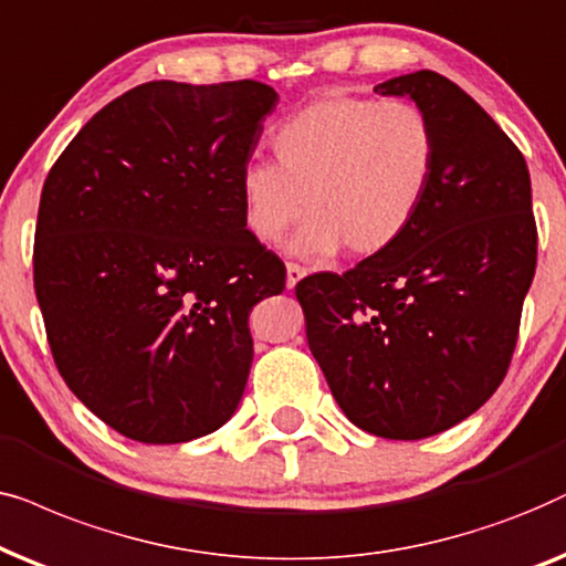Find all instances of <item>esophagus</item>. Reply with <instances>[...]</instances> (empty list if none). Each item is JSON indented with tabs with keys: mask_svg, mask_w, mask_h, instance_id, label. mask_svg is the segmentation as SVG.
<instances>
[{
	"mask_svg": "<svg viewBox=\"0 0 566 566\" xmlns=\"http://www.w3.org/2000/svg\"><path fill=\"white\" fill-rule=\"evenodd\" d=\"M305 274H307L305 266H300V263L290 261V263H287V290H295V284H297L300 279H303Z\"/></svg>",
	"mask_w": 566,
	"mask_h": 566,
	"instance_id": "1",
	"label": "esophagus"
}]
</instances>
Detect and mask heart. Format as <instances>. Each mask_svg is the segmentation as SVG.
<instances>
[{
  "label": "heart",
  "mask_w": 566,
  "mask_h": 566,
  "mask_svg": "<svg viewBox=\"0 0 566 566\" xmlns=\"http://www.w3.org/2000/svg\"><path fill=\"white\" fill-rule=\"evenodd\" d=\"M274 163L240 172L243 222L274 245L303 212L295 248L326 255L388 251L424 205L437 168L432 118L411 101L328 95L271 132Z\"/></svg>",
  "instance_id": "obj_1"
}]
</instances>
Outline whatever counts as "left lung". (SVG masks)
Masks as SVG:
<instances>
[{"label":"left lung","mask_w":566,"mask_h":566,"mask_svg":"<svg viewBox=\"0 0 566 566\" xmlns=\"http://www.w3.org/2000/svg\"><path fill=\"white\" fill-rule=\"evenodd\" d=\"M375 93L409 95L432 118L427 199L388 251L307 276L295 295L352 424L421 440L471 417L507 375L538 230L523 153L455 82L421 70Z\"/></svg>","instance_id":"1"}]
</instances>
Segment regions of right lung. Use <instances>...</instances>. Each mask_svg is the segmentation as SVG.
<instances>
[{
  "label": "right lung",
  "mask_w": 566,
  "mask_h": 566,
  "mask_svg": "<svg viewBox=\"0 0 566 566\" xmlns=\"http://www.w3.org/2000/svg\"><path fill=\"white\" fill-rule=\"evenodd\" d=\"M274 105L255 80L145 82L49 170L33 284L51 354L72 394L129 440H196L243 398L248 313L287 279L240 201Z\"/></svg>",
  "instance_id": "add662e5"
}]
</instances>
